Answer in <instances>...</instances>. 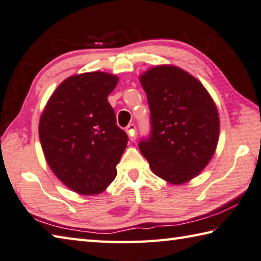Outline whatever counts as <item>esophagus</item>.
I'll use <instances>...</instances> for the list:
<instances>
[{"instance_id": "esophagus-1", "label": "esophagus", "mask_w": 261, "mask_h": 261, "mask_svg": "<svg viewBox=\"0 0 261 261\" xmlns=\"http://www.w3.org/2000/svg\"><path fill=\"white\" fill-rule=\"evenodd\" d=\"M126 132H127V135H129V137H130V140L131 141H135L136 140V125L135 124L127 125Z\"/></svg>"}]
</instances>
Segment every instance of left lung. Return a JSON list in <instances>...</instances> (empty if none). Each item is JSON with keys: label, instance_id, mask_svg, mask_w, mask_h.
Returning <instances> with one entry per match:
<instances>
[{"label": "left lung", "instance_id": "1", "mask_svg": "<svg viewBox=\"0 0 261 261\" xmlns=\"http://www.w3.org/2000/svg\"><path fill=\"white\" fill-rule=\"evenodd\" d=\"M150 110L151 135L139 144L156 176L186 184L204 170L219 140V114L196 77L173 65L154 66L139 76Z\"/></svg>", "mask_w": 261, "mask_h": 261}]
</instances>
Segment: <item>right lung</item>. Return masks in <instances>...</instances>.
<instances>
[{"label": "right lung", "instance_id": "right-lung-1", "mask_svg": "<svg viewBox=\"0 0 261 261\" xmlns=\"http://www.w3.org/2000/svg\"><path fill=\"white\" fill-rule=\"evenodd\" d=\"M118 77L106 72L72 75L51 94L39 135L52 172L70 191L97 195L116 177L127 136L107 97Z\"/></svg>", "mask_w": 261, "mask_h": 261}]
</instances>
